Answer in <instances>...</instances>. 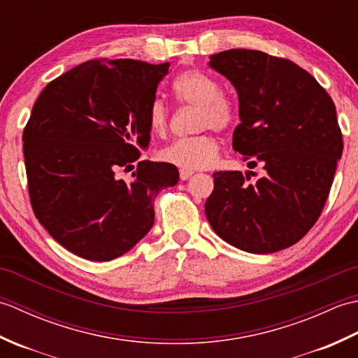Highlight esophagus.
<instances>
[{"instance_id":"esophagus-1","label":"esophagus","mask_w":358,"mask_h":358,"mask_svg":"<svg viewBox=\"0 0 358 358\" xmlns=\"http://www.w3.org/2000/svg\"><path fill=\"white\" fill-rule=\"evenodd\" d=\"M194 175V171H189V169H180V178L181 180H187L191 178Z\"/></svg>"}]
</instances>
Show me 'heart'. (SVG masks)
<instances>
[{
	"label": "heart",
	"instance_id": "heart-1",
	"mask_svg": "<svg viewBox=\"0 0 358 358\" xmlns=\"http://www.w3.org/2000/svg\"><path fill=\"white\" fill-rule=\"evenodd\" d=\"M172 92L178 103L199 108L196 131L214 129L226 131L234 121L231 103L223 98L218 83L199 71L180 73L172 83ZM148 124L150 132L162 136L169 127V112L163 101L155 100L149 106ZM218 143L210 134H201L192 138H181L171 143L159 152V158L181 169H208L217 162Z\"/></svg>",
	"mask_w": 358,
	"mask_h": 358
}]
</instances>
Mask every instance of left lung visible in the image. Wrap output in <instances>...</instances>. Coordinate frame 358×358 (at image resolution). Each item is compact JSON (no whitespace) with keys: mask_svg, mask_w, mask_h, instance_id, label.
Here are the masks:
<instances>
[{"mask_svg":"<svg viewBox=\"0 0 358 358\" xmlns=\"http://www.w3.org/2000/svg\"><path fill=\"white\" fill-rule=\"evenodd\" d=\"M209 59L238 95L232 146L249 169L260 166L264 173L248 185L238 171L215 172L204 204L208 222L241 250L277 252L305 237L328 200L343 152L336 106L313 75L289 59L248 49Z\"/></svg>","mask_w":358,"mask_h":358,"instance_id":"1","label":"left lung"}]
</instances>
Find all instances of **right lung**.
Listing matches in <instances>:
<instances>
[{
	"mask_svg": "<svg viewBox=\"0 0 358 358\" xmlns=\"http://www.w3.org/2000/svg\"><path fill=\"white\" fill-rule=\"evenodd\" d=\"M169 63L94 59L50 81L22 134L29 195L45 231L72 254L109 262L154 226V199L178 183L171 163L138 162L149 106Z\"/></svg>",
	"mask_w": 358,
	"mask_h": 358,
	"instance_id": "1",
	"label": "right lung"
}]
</instances>
